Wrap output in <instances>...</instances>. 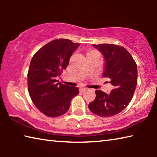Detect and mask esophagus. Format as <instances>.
<instances>
[{"label":"esophagus","instance_id":"obj_1","mask_svg":"<svg viewBox=\"0 0 157 157\" xmlns=\"http://www.w3.org/2000/svg\"><path fill=\"white\" fill-rule=\"evenodd\" d=\"M87 89H88V88H86V87H82V88H80V91H84Z\"/></svg>","mask_w":157,"mask_h":157}]
</instances>
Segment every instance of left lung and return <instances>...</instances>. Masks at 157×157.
<instances>
[{"label":"left lung","instance_id":"obj_1","mask_svg":"<svg viewBox=\"0 0 157 157\" xmlns=\"http://www.w3.org/2000/svg\"><path fill=\"white\" fill-rule=\"evenodd\" d=\"M105 59L103 77L110 79L113 89L110 94L96 90L95 99L89 105L92 113L100 117H110L127 107L137 84V66L124 48L114 44H93Z\"/></svg>","mask_w":157,"mask_h":157}]
</instances>
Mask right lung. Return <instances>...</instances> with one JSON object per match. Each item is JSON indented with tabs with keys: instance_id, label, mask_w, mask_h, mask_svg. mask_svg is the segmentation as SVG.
<instances>
[{
	"instance_id": "right-lung-1",
	"label": "right lung",
	"mask_w": 157,
	"mask_h": 157,
	"mask_svg": "<svg viewBox=\"0 0 157 157\" xmlns=\"http://www.w3.org/2000/svg\"><path fill=\"white\" fill-rule=\"evenodd\" d=\"M79 46L68 39H56L45 45L32 58L28 91L34 105L44 115L53 118L63 115L69 109L71 100L78 95V87L63 84L57 78L67 67Z\"/></svg>"
}]
</instances>
